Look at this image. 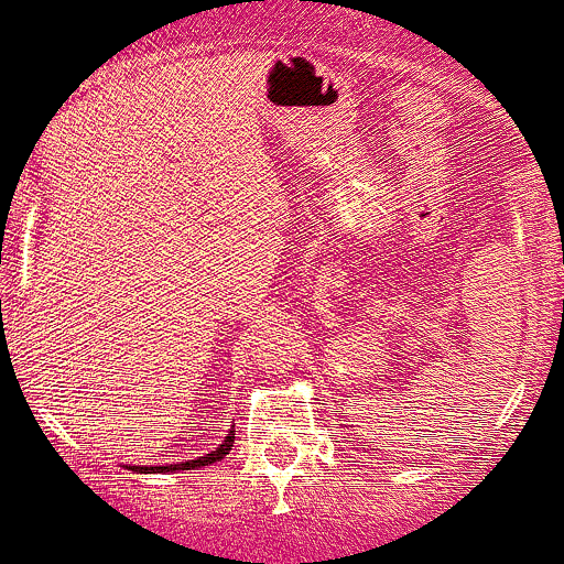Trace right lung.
I'll return each mask as SVG.
<instances>
[{"instance_id":"1","label":"right lung","mask_w":564,"mask_h":564,"mask_svg":"<svg viewBox=\"0 0 564 564\" xmlns=\"http://www.w3.org/2000/svg\"><path fill=\"white\" fill-rule=\"evenodd\" d=\"M231 444H234V433L228 435L226 441H223L220 446H217L215 452H212V455H206V457H198V460H187V463H176V466H134L131 468V471H145V474H160V471H193V468H200V466H209V463H217V460H223V455H228V452H231Z\"/></svg>"}]
</instances>
